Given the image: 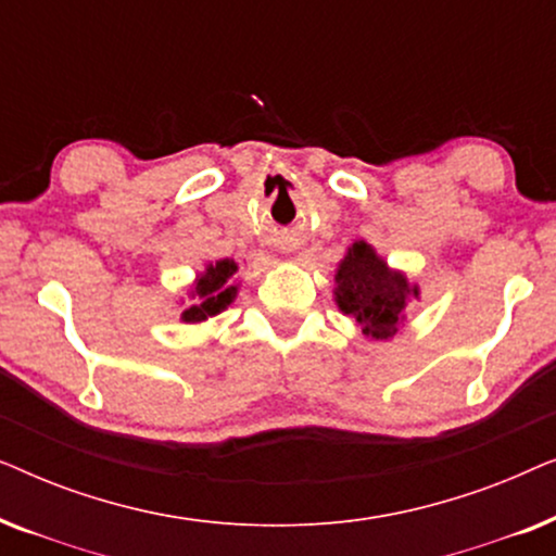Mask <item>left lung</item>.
Returning <instances> with one entry per match:
<instances>
[{"mask_svg":"<svg viewBox=\"0 0 556 556\" xmlns=\"http://www.w3.org/2000/svg\"><path fill=\"white\" fill-rule=\"evenodd\" d=\"M333 301L344 316L362 326L367 339H392L405 324L409 299H420V286L387 265L369 242L356 240L337 268Z\"/></svg>","mask_w":556,"mask_h":556,"instance_id":"left-lung-1","label":"left lung"}]
</instances>
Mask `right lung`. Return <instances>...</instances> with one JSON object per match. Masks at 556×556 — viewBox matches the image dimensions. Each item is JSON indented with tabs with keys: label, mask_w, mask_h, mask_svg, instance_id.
Here are the masks:
<instances>
[{
	"label": "right lung",
	"mask_w": 556,
	"mask_h": 556,
	"mask_svg": "<svg viewBox=\"0 0 556 556\" xmlns=\"http://www.w3.org/2000/svg\"><path fill=\"white\" fill-rule=\"evenodd\" d=\"M235 273H238V263L230 261V257L204 265V270L197 273L194 283L189 288V303L181 311V321L202 324L212 316L223 314L238 299V283H232Z\"/></svg>",
	"instance_id": "add662e5"
}]
</instances>
